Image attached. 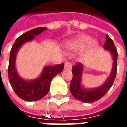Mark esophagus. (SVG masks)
Masks as SVG:
<instances>
[{"instance_id":"esophagus-1","label":"esophagus","mask_w":127,"mask_h":127,"mask_svg":"<svg viewBox=\"0 0 127 127\" xmlns=\"http://www.w3.org/2000/svg\"><path fill=\"white\" fill-rule=\"evenodd\" d=\"M72 67V65L71 64V63H69L68 62H66L65 64H64V69H71Z\"/></svg>"}]
</instances>
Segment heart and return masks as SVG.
<instances>
[{"label":"heart","mask_w":127,"mask_h":127,"mask_svg":"<svg viewBox=\"0 0 127 127\" xmlns=\"http://www.w3.org/2000/svg\"><path fill=\"white\" fill-rule=\"evenodd\" d=\"M91 40V38L88 35H80L70 43V47H71V49L74 50L82 49L84 47H85L88 43H90ZM96 41H91L88 46V50H87L86 53L91 52L96 47Z\"/></svg>","instance_id":"b5f03b06"}]
</instances>
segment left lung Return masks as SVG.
<instances>
[{"instance_id": "1", "label": "left lung", "mask_w": 127, "mask_h": 127, "mask_svg": "<svg viewBox=\"0 0 127 127\" xmlns=\"http://www.w3.org/2000/svg\"><path fill=\"white\" fill-rule=\"evenodd\" d=\"M103 47L105 50H109L112 54L114 61L111 74L103 85L95 89H84L81 86L83 72L82 64L81 63H77L72 68L73 78L70 85V91L75 98L83 103H93L99 100L107 93L114 82L117 72L118 52L112 39L107 34L106 35V40Z\"/></svg>"}]
</instances>
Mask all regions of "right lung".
Masks as SVG:
<instances>
[{
  "mask_svg": "<svg viewBox=\"0 0 127 127\" xmlns=\"http://www.w3.org/2000/svg\"><path fill=\"white\" fill-rule=\"evenodd\" d=\"M46 29L45 27H39L24 33L15 40L10 52L8 67L9 80L15 94L24 101H36L41 99L48 93L53 77L63 70L64 63L45 66L41 76L32 81L23 80L17 73L15 61L19 48L24 43L32 40L34 35H38Z\"/></svg>",
  "mask_w": 127,
  "mask_h": 127,
  "instance_id": "1",
  "label": "right lung"
}]
</instances>
